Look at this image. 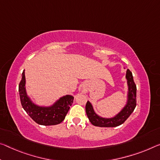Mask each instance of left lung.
<instances>
[{"label": "left lung", "instance_id": "8db88e82", "mask_svg": "<svg viewBox=\"0 0 160 160\" xmlns=\"http://www.w3.org/2000/svg\"><path fill=\"white\" fill-rule=\"evenodd\" d=\"M126 79L128 86L127 103L120 112L113 118H105L99 116L94 111L92 104L89 101H88L86 103V114L90 122L93 125L101 127V128H115L125 122V121L133 112L137 105V87L134 82L132 73L129 69L127 70L126 72Z\"/></svg>", "mask_w": 160, "mask_h": 160}]
</instances>
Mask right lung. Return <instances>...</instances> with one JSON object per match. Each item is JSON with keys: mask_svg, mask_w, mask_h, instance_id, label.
I'll use <instances>...</instances> for the list:
<instances>
[{"mask_svg": "<svg viewBox=\"0 0 160 160\" xmlns=\"http://www.w3.org/2000/svg\"><path fill=\"white\" fill-rule=\"evenodd\" d=\"M18 90L22 108L35 122L41 125H55L62 122L74 100L72 95H67L49 107L35 105L28 96L25 90V70L22 73Z\"/></svg>", "mask_w": 160, "mask_h": 160, "instance_id": "add662e5", "label": "right lung"}]
</instances>
